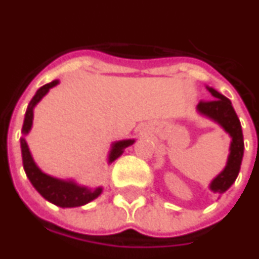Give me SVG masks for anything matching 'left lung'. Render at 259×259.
I'll return each mask as SVG.
<instances>
[{
  "mask_svg": "<svg viewBox=\"0 0 259 259\" xmlns=\"http://www.w3.org/2000/svg\"><path fill=\"white\" fill-rule=\"evenodd\" d=\"M209 92L212 94L213 99L210 100H201L197 110L202 115L209 116L210 119L216 121L227 133L232 137L230 148V156L227 161L226 168L219 174L210 183V190L213 193L223 194L231 187L238 177L242 164V157H243V133H242V126H240L239 118L236 115L230 99L219 94L216 90L209 88Z\"/></svg>",
  "mask_w": 259,
  "mask_h": 259,
  "instance_id": "left-lung-1",
  "label": "left lung"
}]
</instances>
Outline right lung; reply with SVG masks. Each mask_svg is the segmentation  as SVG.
<instances>
[{
    "label": "right lung",
    "mask_w": 259,
    "mask_h": 259,
    "mask_svg": "<svg viewBox=\"0 0 259 259\" xmlns=\"http://www.w3.org/2000/svg\"><path fill=\"white\" fill-rule=\"evenodd\" d=\"M57 84H58V80L40 87L36 91L35 96L31 99L28 108L25 111L24 123H23V129H21L23 134H27L31 130L33 119V107L49 92V90L57 85ZM133 143L134 140H123V141H118V143L112 144V149L110 152V156H108V163H112L114 160H116L123 153L125 148H127ZM20 144H21L23 165H24V171L27 174V177L32 183V186L37 190V193L42 195L43 198L50 201L51 204L61 206V208H74V206H81V205L88 204V202H91V201L100 195L102 187H96V189L91 190L88 187L78 186L72 181H61V179H57V178H53L50 175H47V174L42 172L40 169L37 168V165L35 164L24 138L20 140Z\"/></svg>",
    "instance_id": "add662e5"
}]
</instances>
